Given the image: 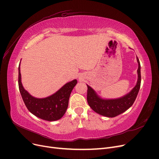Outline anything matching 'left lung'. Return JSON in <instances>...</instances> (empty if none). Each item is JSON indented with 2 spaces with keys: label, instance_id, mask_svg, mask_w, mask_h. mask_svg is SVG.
<instances>
[{
  "label": "left lung",
  "instance_id": "1",
  "mask_svg": "<svg viewBox=\"0 0 159 159\" xmlns=\"http://www.w3.org/2000/svg\"><path fill=\"white\" fill-rule=\"evenodd\" d=\"M138 62V80L136 85L129 93L118 99H105L99 97L90 86H88L87 100L89 107L95 112L107 117H114L123 113L131 107L136 99L141 86V64L137 57Z\"/></svg>",
  "mask_w": 159,
  "mask_h": 159
}]
</instances>
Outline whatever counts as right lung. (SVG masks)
<instances>
[{
    "label": "right lung",
    "instance_id": "obj_1",
    "mask_svg": "<svg viewBox=\"0 0 159 159\" xmlns=\"http://www.w3.org/2000/svg\"><path fill=\"white\" fill-rule=\"evenodd\" d=\"M20 64L18 67V87L22 99L30 113L38 118L48 121L61 119L68 106L69 98L72 89L76 85V80L66 84L55 93L45 98L33 97L23 88L21 82Z\"/></svg>",
    "mask_w": 159,
    "mask_h": 159
}]
</instances>
